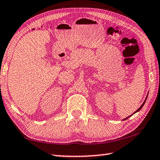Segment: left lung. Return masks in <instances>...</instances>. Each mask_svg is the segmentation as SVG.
I'll return each instance as SVG.
<instances>
[{"instance_id":"obj_1","label":"left lung","mask_w":160,"mask_h":160,"mask_svg":"<svg viewBox=\"0 0 160 160\" xmlns=\"http://www.w3.org/2000/svg\"><path fill=\"white\" fill-rule=\"evenodd\" d=\"M147 97H148V95H147V96H146V99H145V101H144V102H143V104H142V105H141V107H140V108H139L138 109H137V110L136 112H134V113H133V114H135V113H136V112H139V111L140 110V109L142 108V107H143V105H144V104H145V102H146V99H147ZM133 114H132V115H130V116H129V117H127L126 118H125V119H123V120H126V119H127V118H129V117H131V116H132Z\"/></svg>"}]
</instances>
